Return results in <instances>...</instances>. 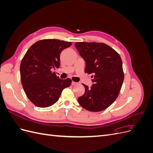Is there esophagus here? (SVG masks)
I'll return each instance as SVG.
<instances>
[{
  "mask_svg": "<svg viewBox=\"0 0 153 153\" xmlns=\"http://www.w3.org/2000/svg\"><path fill=\"white\" fill-rule=\"evenodd\" d=\"M76 84H77V82H71V85H76Z\"/></svg>",
  "mask_w": 153,
  "mask_h": 153,
  "instance_id": "obj_1",
  "label": "esophagus"
}]
</instances>
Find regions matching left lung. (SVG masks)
Segmentation results:
<instances>
[{
	"instance_id": "1",
	"label": "left lung",
	"mask_w": 153,
	"mask_h": 153,
	"mask_svg": "<svg viewBox=\"0 0 153 153\" xmlns=\"http://www.w3.org/2000/svg\"><path fill=\"white\" fill-rule=\"evenodd\" d=\"M76 48L85 62V72L92 74V85L85 87L78 101L91 112H100L117 99L124 81L120 55L108 45L101 43L77 42Z\"/></svg>"
}]
</instances>
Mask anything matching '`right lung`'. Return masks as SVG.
<instances>
[{"label": "right lung", "mask_w": 153, "mask_h": 153, "mask_svg": "<svg viewBox=\"0 0 153 153\" xmlns=\"http://www.w3.org/2000/svg\"><path fill=\"white\" fill-rule=\"evenodd\" d=\"M71 45V42L58 39H43L27 50L20 64V78L27 96L34 105L52 106L64 88L70 86V78L62 80L52 71L60 67L62 51Z\"/></svg>", "instance_id": "add662e5"}]
</instances>
